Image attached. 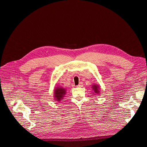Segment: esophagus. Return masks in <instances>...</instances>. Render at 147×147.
I'll return each instance as SVG.
<instances>
[{"mask_svg":"<svg viewBox=\"0 0 147 147\" xmlns=\"http://www.w3.org/2000/svg\"><path fill=\"white\" fill-rule=\"evenodd\" d=\"M83 86V83H82V82H80L78 86H77V87H79V88H80V87H82Z\"/></svg>","mask_w":147,"mask_h":147,"instance_id":"34e87169","label":"esophagus"}]
</instances>
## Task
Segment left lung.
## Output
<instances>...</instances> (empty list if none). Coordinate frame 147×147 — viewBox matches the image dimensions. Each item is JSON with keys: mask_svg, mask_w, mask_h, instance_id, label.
<instances>
[{"mask_svg": "<svg viewBox=\"0 0 147 147\" xmlns=\"http://www.w3.org/2000/svg\"><path fill=\"white\" fill-rule=\"evenodd\" d=\"M92 88H93V90L94 91V93L96 94H99L100 93L99 92V86L97 84H94V85L92 86Z\"/></svg>", "mask_w": 147, "mask_h": 147, "instance_id": "1", "label": "left lung"}]
</instances>
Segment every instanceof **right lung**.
<instances>
[{"label":"right lung","mask_w":147,"mask_h":147,"mask_svg":"<svg viewBox=\"0 0 147 147\" xmlns=\"http://www.w3.org/2000/svg\"><path fill=\"white\" fill-rule=\"evenodd\" d=\"M66 94V90L61 87H55L54 89V98L58 102L61 101Z\"/></svg>","instance_id":"obj_1"}]
</instances>
